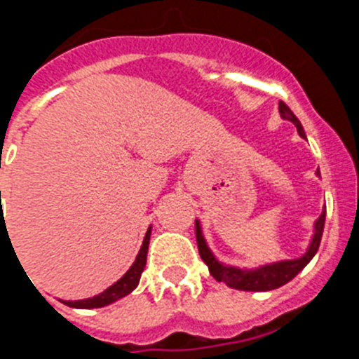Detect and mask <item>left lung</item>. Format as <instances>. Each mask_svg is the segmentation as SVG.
<instances>
[{"label": "left lung", "instance_id": "1", "mask_svg": "<svg viewBox=\"0 0 359 359\" xmlns=\"http://www.w3.org/2000/svg\"><path fill=\"white\" fill-rule=\"evenodd\" d=\"M278 111H280V116L284 120H290L291 123H294L298 135L306 138V133H304L302 123L297 116L293 115V111L282 102L278 104ZM316 176H320V170H316ZM323 224H325V208L322 210L320 217L315 221V231H313V237H311V243L307 246L306 253L298 259H287V261H277L269 262V264L259 266V268H236V266L223 264L215 259V255L212 253V250L208 248L207 241L203 237L201 223L196 219V239H198V250L199 255H201L203 262L208 266V271H210L212 277L217 282H223L228 287H233V290L241 291H271L277 290V287L284 286L290 280H293L304 268L311 262V259L315 257V253L318 252L320 241H322L323 233Z\"/></svg>", "mask_w": 359, "mask_h": 359}]
</instances>
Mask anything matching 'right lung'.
Here are the masks:
<instances>
[{
    "instance_id": "add662e5",
    "label": "right lung",
    "mask_w": 359,
    "mask_h": 359,
    "mask_svg": "<svg viewBox=\"0 0 359 359\" xmlns=\"http://www.w3.org/2000/svg\"><path fill=\"white\" fill-rule=\"evenodd\" d=\"M149 241H151V226H149L147 233H145L142 248L140 252H138V255H136L133 266L126 271V275H123L122 278H118V280L113 284V286H109L100 294H95V297L91 298H84V300H62V304H66L68 307H75V309H95V307L109 306V304L116 302V300H120V298H123L126 294L131 293V291L138 286L142 271H144L145 262H147Z\"/></svg>"
}]
</instances>
